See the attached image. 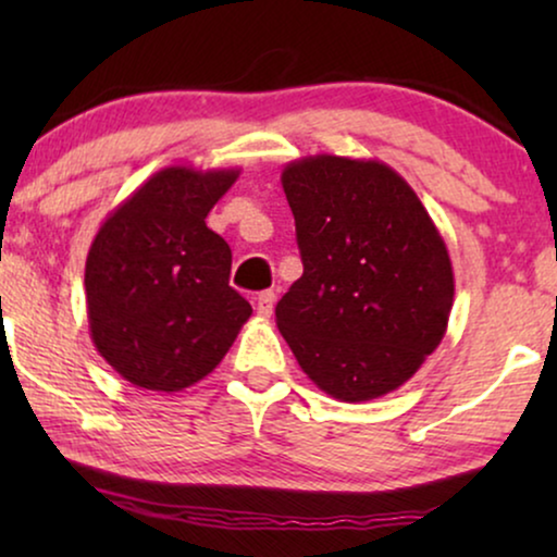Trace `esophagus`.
Listing matches in <instances>:
<instances>
[{"label":"esophagus","instance_id":"obj_1","mask_svg":"<svg viewBox=\"0 0 557 557\" xmlns=\"http://www.w3.org/2000/svg\"><path fill=\"white\" fill-rule=\"evenodd\" d=\"M273 304H276V294L271 292H261L256 296V311H258V317H271V311H273Z\"/></svg>","mask_w":557,"mask_h":557}]
</instances>
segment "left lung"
<instances>
[{
	"mask_svg": "<svg viewBox=\"0 0 557 557\" xmlns=\"http://www.w3.org/2000/svg\"><path fill=\"white\" fill-rule=\"evenodd\" d=\"M304 273L276 326L319 391L364 403L398 391L444 339L446 243L413 187L377 159L314 154L281 172Z\"/></svg>",
	"mask_w": 557,
	"mask_h": 557,
	"instance_id": "8db88e82",
	"label": "left lung"
}]
</instances>
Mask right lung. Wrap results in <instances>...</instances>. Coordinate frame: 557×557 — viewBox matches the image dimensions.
Wrapping results in <instances>:
<instances>
[{"instance_id":"add662e5","label":"right lung","mask_w":557,"mask_h":557,"mask_svg":"<svg viewBox=\"0 0 557 557\" xmlns=\"http://www.w3.org/2000/svg\"><path fill=\"white\" fill-rule=\"evenodd\" d=\"M240 170L164 166L109 212L86 258L90 339L144 391L200 383L253 309L231 288V246L205 218Z\"/></svg>"}]
</instances>
